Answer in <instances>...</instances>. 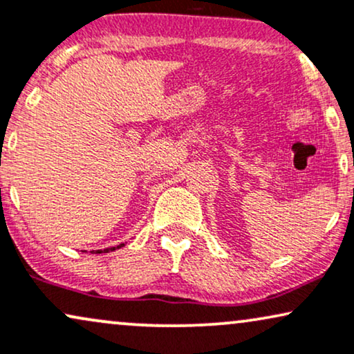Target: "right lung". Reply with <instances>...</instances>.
Wrapping results in <instances>:
<instances>
[{
    "mask_svg": "<svg viewBox=\"0 0 354 354\" xmlns=\"http://www.w3.org/2000/svg\"><path fill=\"white\" fill-rule=\"evenodd\" d=\"M120 247H124V243L118 245V247H111V248H106V250H96V253H109V252H114V250H118Z\"/></svg>",
    "mask_w": 354,
    "mask_h": 354,
    "instance_id": "add662e5",
    "label": "right lung"
}]
</instances>
